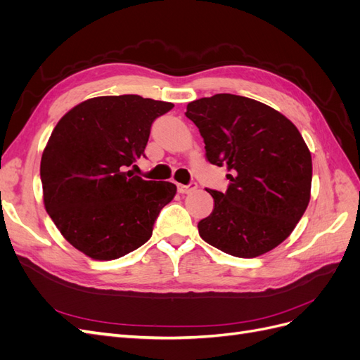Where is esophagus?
<instances>
[{"label":"esophagus","mask_w":360,"mask_h":360,"mask_svg":"<svg viewBox=\"0 0 360 360\" xmlns=\"http://www.w3.org/2000/svg\"><path fill=\"white\" fill-rule=\"evenodd\" d=\"M197 189V183H191V184H177V191L179 193H191Z\"/></svg>","instance_id":"obj_1"}]
</instances>
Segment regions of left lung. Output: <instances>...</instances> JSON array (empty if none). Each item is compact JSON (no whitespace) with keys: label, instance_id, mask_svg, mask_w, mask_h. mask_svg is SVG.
Wrapping results in <instances>:
<instances>
[{"label":"left lung","instance_id":"8db88e82","mask_svg":"<svg viewBox=\"0 0 360 360\" xmlns=\"http://www.w3.org/2000/svg\"><path fill=\"white\" fill-rule=\"evenodd\" d=\"M205 158L222 167L226 192L207 189L214 209L198 222L204 242L225 254L255 258L292 233L309 204L312 159L297 127L258 101L214 94L188 103Z\"/></svg>","mask_w":360,"mask_h":360}]
</instances>
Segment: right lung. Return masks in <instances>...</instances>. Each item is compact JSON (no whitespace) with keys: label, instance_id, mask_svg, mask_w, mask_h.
Instances as JSON below:
<instances>
[{"label":"right lung","instance_id":"obj_1","mask_svg":"<svg viewBox=\"0 0 360 360\" xmlns=\"http://www.w3.org/2000/svg\"><path fill=\"white\" fill-rule=\"evenodd\" d=\"M172 106L136 94L101 96L53 127L40 162L43 202L63 237L86 257L110 261L143 246L176 197L174 183L129 169L146 156L151 123Z\"/></svg>","mask_w":360,"mask_h":360}]
</instances>
